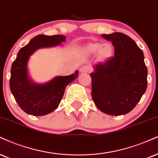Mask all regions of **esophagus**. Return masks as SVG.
Segmentation results:
<instances>
[{
	"mask_svg": "<svg viewBox=\"0 0 158 158\" xmlns=\"http://www.w3.org/2000/svg\"><path fill=\"white\" fill-rule=\"evenodd\" d=\"M90 71H91L90 67H89V66L87 65L82 66V67L80 68V71L82 72V73H89V72H90Z\"/></svg>",
	"mask_w": 158,
	"mask_h": 158,
	"instance_id": "34e87169",
	"label": "esophagus"
}]
</instances>
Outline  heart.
<instances>
[{
  "label": "heart",
  "mask_w": 158,
  "mask_h": 158,
  "mask_svg": "<svg viewBox=\"0 0 158 158\" xmlns=\"http://www.w3.org/2000/svg\"><path fill=\"white\" fill-rule=\"evenodd\" d=\"M87 49L92 53L96 52L99 50V56L103 59L110 57L113 52V46L110 43H105L103 45H101L98 43H90L87 45Z\"/></svg>",
  "instance_id": "1"
}]
</instances>
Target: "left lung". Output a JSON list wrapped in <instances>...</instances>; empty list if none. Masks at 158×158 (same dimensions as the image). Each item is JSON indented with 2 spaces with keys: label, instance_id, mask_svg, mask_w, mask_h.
I'll use <instances>...</instances> for the list:
<instances>
[{
  "label": "left lung",
  "instance_id": "obj_1",
  "mask_svg": "<svg viewBox=\"0 0 158 158\" xmlns=\"http://www.w3.org/2000/svg\"><path fill=\"white\" fill-rule=\"evenodd\" d=\"M115 47L113 57L95 65L90 73L95 104L103 113L121 115L137 105L147 87L143 53L133 40L120 32L102 35Z\"/></svg>",
  "mask_w": 158,
  "mask_h": 158
}]
</instances>
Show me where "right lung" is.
<instances>
[{"label": "right lung", "mask_w": 158, "mask_h": 158, "mask_svg": "<svg viewBox=\"0 0 158 158\" xmlns=\"http://www.w3.org/2000/svg\"><path fill=\"white\" fill-rule=\"evenodd\" d=\"M63 35H40L30 40L19 51L11 68L9 87L17 103L25 113L41 116L58 107L65 87L77 79L79 72L65 77H56L44 85H37L29 80L27 73L28 58L38 48L55 46L65 41Z\"/></svg>", "instance_id": "add662e5"}]
</instances>
